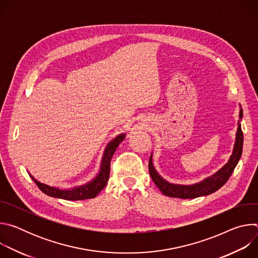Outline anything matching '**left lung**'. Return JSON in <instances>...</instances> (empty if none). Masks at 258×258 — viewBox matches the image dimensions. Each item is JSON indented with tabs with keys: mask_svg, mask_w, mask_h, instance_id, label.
<instances>
[{
	"mask_svg": "<svg viewBox=\"0 0 258 258\" xmlns=\"http://www.w3.org/2000/svg\"><path fill=\"white\" fill-rule=\"evenodd\" d=\"M242 117H243V110L240 107L236 140L234 144L233 153L230 156V159L219 170H217L212 175L205 177L201 181L192 183V185H179V183H172L167 181L156 170L153 164V159H152L153 155L151 154L150 160H149L150 175L153 181L155 182V185L157 186V188L161 191V193L168 197H174V198H180V199H193V198L212 194L218 189L222 188L227 182L231 174L233 173L242 155L243 133H242L241 123H240Z\"/></svg>",
	"mask_w": 258,
	"mask_h": 258,
	"instance_id": "left-lung-1",
	"label": "left lung"
}]
</instances>
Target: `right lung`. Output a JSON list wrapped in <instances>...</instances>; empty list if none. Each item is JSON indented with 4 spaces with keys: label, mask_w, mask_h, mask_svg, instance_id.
<instances>
[{
    "label": "right lung",
    "mask_w": 258,
    "mask_h": 258,
    "mask_svg": "<svg viewBox=\"0 0 258 258\" xmlns=\"http://www.w3.org/2000/svg\"><path fill=\"white\" fill-rule=\"evenodd\" d=\"M124 138H125V134H120L107 144L102 156L98 174L92 180L84 183V185L77 186L73 188H68V189L57 188V187L49 186L47 183L41 182L40 180L35 179V177L29 171L27 172L31 177V179L36 183V186L41 189V191L50 197L69 200V201H78V200L95 198L106 186L109 178V173H110V161H111V158L114 152L116 151L118 145L124 140Z\"/></svg>",
    "instance_id": "obj_1"
}]
</instances>
